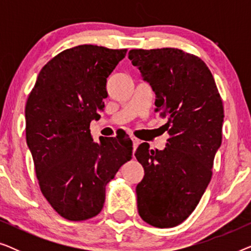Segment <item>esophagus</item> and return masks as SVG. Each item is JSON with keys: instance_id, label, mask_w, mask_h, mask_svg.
Returning a JSON list of instances; mask_svg holds the SVG:
<instances>
[{"instance_id": "esophagus-1", "label": "esophagus", "mask_w": 251, "mask_h": 251, "mask_svg": "<svg viewBox=\"0 0 251 251\" xmlns=\"http://www.w3.org/2000/svg\"><path fill=\"white\" fill-rule=\"evenodd\" d=\"M131 139H132V143H133V150H136L137 146H138L140 144V140L138 138H136V137H133V136L131 137Z\"/></svg>"}]
</instances>
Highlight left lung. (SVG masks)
Listing matches in <instances>:
<instances>
[{
    "mask_svg": "<svg viewBox=\"0 0 251 251\" xmlns=\"http://www.w3.org/2000/svg\"><path fill=\"white\" fill-rule=\"evenodd\" d=\"M129 59L155 94V111L167 119L163 151L140 144L135 156L145 171L137 185L139 216L168 228L188 218L212 176L222 144L224 107L210 70L201 58L176 48L132 49Z\"/></svg>",
    "mask_w": 251,
    "mask_h": 251,
    "instance_id": "1",
    "label": "left lung"
}]
</instances>
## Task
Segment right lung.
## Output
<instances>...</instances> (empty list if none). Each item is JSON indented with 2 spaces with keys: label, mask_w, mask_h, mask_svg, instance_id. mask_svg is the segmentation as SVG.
Returning a JSON list of instances; mask_svg holds the SVG:
<instances>
[{
  "label": "right lung",
  "mask_w": 251,
  "mask_h": 251,
  "mask_svg": "<svg viewBox=\"0 0 251 251\" xmlns=\"http://www.w3.org/2000/svg\"><path fill=\"white\" fill-rule=\"evenodd\" d=\"M126 51L92 44L61 51L44 65L27 99L26 142L40 190L67 221L97 216L106 185L132 157L126 132L100 143L90 132L104 109L107 77Z\"/></svg>",
  "instance_id": "add662e5"
}]
</instances>
